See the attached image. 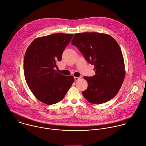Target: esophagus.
Instances as JSON below:
<instances>
[{
	"label": "esophagus",
	"mask_w": 146,
	"mask_h": 146,
	"mask_svg": "<svg viewBox=\"0 0 146 146\" xmlns=\"http://www.w3.org/2000/svg\"><path fill=\"white\" fill-rule=\"evenodd\" d=\"M80 78H81V77H74V80H75V81H77L79 80L80 79Z\"/></svg>",
	"instance_id": "1"
}]
</instances>
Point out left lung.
Segmentation results:
<instances>
[{
    "mask_svg": "<svg viewBox=\"0 0 146 146\" xmlns=\"http://www.w3.org/2000/svg\"><path fill=\"white\" fill-rule=\"evenodd\" d=\"M72 44L95 66L93 77H84L88 84V88L82 92L85 98L95 104L113 99L125 76L123 57L116 40L107 34L86 32L75 34Z\"/></svg>",
    "mask_w": 146,
    "mask_h": 146,
    "instance_id": "obj_1",
    "label": "left lung"
}]
</instances>
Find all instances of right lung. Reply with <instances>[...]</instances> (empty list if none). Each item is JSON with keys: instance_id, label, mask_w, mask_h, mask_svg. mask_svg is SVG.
I'll list each match as a JSON object with an SVG mask.
<instances>
[{"instance_id": "1", "label": "right lung", "mask_w": 146, "mask_h": 146, "mask_svg": "<svg viewBox=\"0 0 146 146\" xmlns=\"http://www.w3.org/2000/svg\"><path fill=\"white\" fill-rule=\"evenodd\" d=\"M73 34L57 33L35 39L25 52L24 72L28 87L41 102L54 104L62 100L74 81L73 76L58 73L55 68Z\"/></svg>"}]
</instances>
